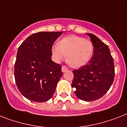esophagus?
Masks as SVG:
<instances>
[{"mask_svg":"<svg viewBox=\"0 0 127 127\" xmlns=\"http://www.w3.org/2000/svg\"><path fill=\"white\" fill-rule=\"evenodd\" d=\"M68 70V69L67 66H62L61 70L63 72H65L66 71H67Z\"/></svg>","mask_w":127,"mask_h":127,"instance_id":"1","label":"esophagus"}]
</instances>
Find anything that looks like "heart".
I'll return each instance as SVG.
<instances>
[{
    "mask_svg": "<svg viewBox=\"0 0 127 127\" xmlns=\"http://www.w3.org/2000/svg\"><path fill=\"white\" fill-rule=\"evenodd\" d=\"M93 51L94 46L91 40L75 35L64 38L51 49L54 61L59 63L67 54V63L74 68L85 65L91 60Z\"/></svg>",
    "mask_w": 127,
    "mask_h": 127,
    "instance_id": "1",
    "label": "heart"
}]
</instances>
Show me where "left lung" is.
Returning a JSON list of instances; mask_svg holds the SVG:
<instances>
[{
	"instance_id": "8db88e82",
	"label": "left lung",
	"mask_w": 127,
	"mask_h": 127,
	"mask_svg": "<svg viewBox=\"0 0 127 127\" xmlns=\"http://www.w3.org/2000/svg\"><path fill=\"white\" fill-rule=\"evenodd\" d=\"M94 46V53L87 65L74 70L72 87L80 100L99 99L110 89L115 76L114 59L110 49L95 35L87 33Z\"/></svg>"
}]
</instances>
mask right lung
Listing matches in <instances>:
<instances>
[{
    "label": "right lung",
    "instance_id": "obj_1",
    "mask_svg": "<svg viewBox=\"0 0 127 127\" xmlns=\"http://www.w3.org/2000/svg\"><path fill=\"white\" fill-rule=\"evenodd\" d=\"M62 32H40L29 36L17 50L14 67L17 87L27 99L44 102L53 96L63 72L51 60V47Z\"/></svg>",
    "mask_w": 127,
    "mask_h": 127
}]
</instances>
